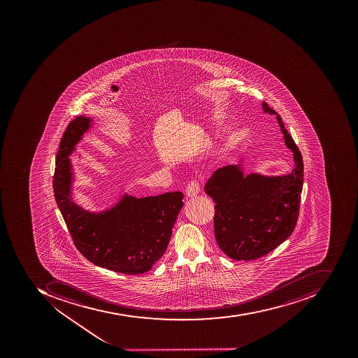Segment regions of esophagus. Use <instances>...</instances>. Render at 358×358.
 <instances>
[{
  "label": "esophagus",
  "instance_id": "1",
  "mask_svg": "<svg viewBox=\"0 0 358 358\" xmlns=\"http://www.w3.org/2000/svg\"><path fill=\"white\" fill-rule=\"evenodd\" d=\"M199 190H201L199 182L197 180H189L187 186H186V195H187V197H194L199 193Z\"/></svg>",
  "mask_w": 358,
  "mask_h": 358
}]
</instances>
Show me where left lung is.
I'll return each instance as SVG.
<instances>
[{"mask_svg": "<svg viewBox=\"0 0 358 358\" xmlns=\"http://www.w3.org/2000/svg\"><path fill=\"white\" fill-rule=\"evenodd\" d=\"M263 109L276 115L287 147L294 152L292 174L265 178L244 176L238 165L218 169L206 182L215 206L213 229L219 248L236 261L266 255L289 238L297 224L303 185L302 155L282 117L266 101Z\"/></svg>", "mask_w": 358, "mask_h": 358, "instance_id": "1", "label": "left lung"}]
</instances>
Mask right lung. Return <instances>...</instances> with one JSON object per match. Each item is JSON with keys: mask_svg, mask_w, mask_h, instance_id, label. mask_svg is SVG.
<instances>
[{"mask_svg": "<svg viewBox=\"0 0 358 358\" xmlns=\"http://www.w3.org/2000/svg\"><path fill=\"white\" fill-rule=\"evenodd\" d=\"M90 122L87 117H76L61 138L52 180L55 198L74 245L85 259L120 274H142L166 251L184 195L173 192L139 199L124 196L116 207L97 215L74 205L68 155Z\"/></svg>", "mask_w": 358, "mask_h": 358, "instance_id": "add662e5", "label": "right lung"}]
</instances>
